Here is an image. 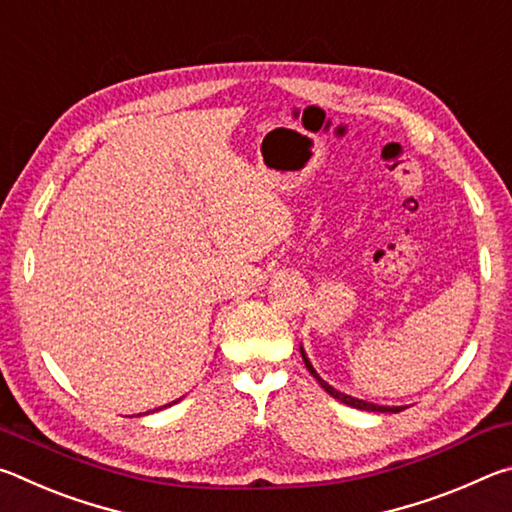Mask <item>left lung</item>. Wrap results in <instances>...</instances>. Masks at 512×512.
I'll use <instances>...</instances> for the list:
<instances>
[{"mask_svg": "<svg viewBox=\"0 0 512 512\" xmlns=\"http://www.w3.org/2000/svg\"><path fill=\"white\" fill-rule=\"evenodd\" d=\"M300 354H302V361H305V366H307V370L311 372V375H314V379L318 381L320 384V388H325V393H329L334 397V400H339V402H343V404H348V406H352V409H359V411H377V413H388V411H393V413H397V411H402V406H377V404H370V402H363V400H357V397H350V395H345V393H339L336 391V388H332L327 384V381H323L318 377V372L311 368V363H309V359H307V354H305V350L300 348Z\"/></svg>", "mask_w": 512, "mask_h": 512, "instance_id": "obj_1", "label": "left lung"}]
</instances>
